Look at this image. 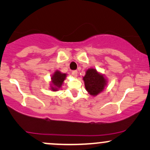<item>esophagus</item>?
Wrapping results in <instances>:
<instances>
[{
    "instance_id": "esophagus-1",
    "label": "esophagus",
    "mask_w": 150,
    "mask_h": 150,
    "mask_svg": "<svg viewBox=\"0 0 150 150\" xmlns=\"http://www.w3.org/2000/svg\"><path fill=\"white\" fill-rule=\"evenodd\" d=\"M77 73H78V72H77V70H73V71H72V75H73L74 77H77Z\"/></svg>"
}]
</instances>
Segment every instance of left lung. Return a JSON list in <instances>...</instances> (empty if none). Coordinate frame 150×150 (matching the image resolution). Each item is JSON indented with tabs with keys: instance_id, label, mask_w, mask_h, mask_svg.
Wrapping results in <instances>:
<instances>
[{
	"instance_id": "obj_1",
	"label": "left lung",
	"mask_w": 150,
	"mask_h": 150,
	"mask_svg": "<svg viewBox=\"0 0 150 150\" xmlns=\"http://www.w3.org/2000/svg\"><path fill=\"white\" fill-rule=\"evenodd\" d=\"M83 80L86 90L92 96H97L107 85V80L104 75L98 73L94 68H89L86 71Z\"/></svg>"
}]
</instances>
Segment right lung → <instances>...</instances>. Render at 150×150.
Listing matches in <instances>:
<instances>
[{
	"label": "right lung",
	"mask_w": 150,
	"mask_h": 150,
	"mask_svg": "<svg viewBox=\"0 0 150 150\" xmlns=\"http://www.w3.org/2000/svg\"><path fill=\"white\" fill-rule=\"evenodd\" d=\"M66 74L62 73L58 70H56L51 77V89L53 92L58 91V89L61 87L64 82Z\"/></svg>",
	"instance_id": "add662e5"
}]
</instances>
